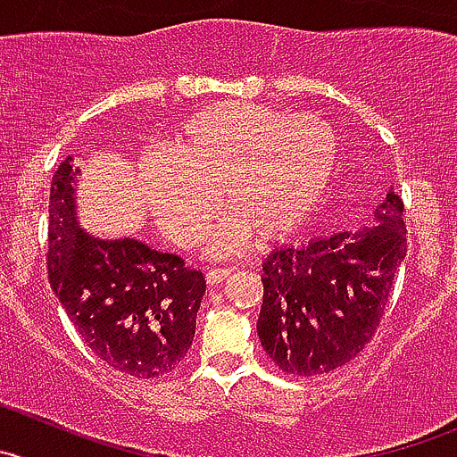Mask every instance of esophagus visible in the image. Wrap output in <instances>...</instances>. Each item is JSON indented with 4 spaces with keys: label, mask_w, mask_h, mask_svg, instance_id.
<instances>
[{
    "label": "esophagus",
    "mask_w": 457,
    "mask_h": 457,
    "mask_svg": "<svg viewBox=\"0 0 457 457\" xmlns=\"http://www.w3.org/2000/svg\"><path fill=\"white\" fill-rule=\"evenodd\" d=\"M231 267H212L206 271V282L208 285H220V282L226 280V276L231 273Z\"/></svg>",
    "instance_id": "esophagus-1"
}]
</instances>
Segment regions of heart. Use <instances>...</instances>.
Returning a JSON list of instances; mask_svg holds the SVG:
<instances>
[{
    "label": "heart",
    "mask_w": 457,
    "mask_h": 457,
    "mask_svg": "<svg viewBox=\"0 0 457 457\" xmlns=\"http://www.w3.org/2000/svg\"><path fill=\"white\" fill-rule=\"evenodd\" d=\"M337 166L334 132L312 116L255 103H217L184 120L168 152L138 163V193L159 231L190 246L206 236L212 258L240 251L255 233L289 236L310 220ZM220 195H216V190Z\"/></svg>",
    "instance_id": "obj_1"
}]
</instances>
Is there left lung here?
<instances>
[{"instance_id": "1", "label": "left lung", "mask_w": 457, "mask_h": 457, "mask_svg": "<svg viewBox=\"0 0 457 457\" xmlns=\"http://www.w3.org/2000/svg\"><path fill=\"white\" fill-rule=\"evenodd\" d=\"M377 224L271 251L262 264L258 337L282 372L325 375L366 347L406 258L403 204L393 188Z\"/></svg>"}]
</instances>
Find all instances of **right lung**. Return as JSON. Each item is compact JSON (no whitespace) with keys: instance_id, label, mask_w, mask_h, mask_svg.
I'll return each instance as SVG.
<instances>
[{"instance_id":"add662e5","label":"right lung","mask_w":457,"mask_h":457,"mask_svg":"<svg viewBox=\"0 0 457 457\" xmlns=\"http://www.w3.org/2000/svg\"><path fill=\"white\" fill-rule=\"evenodd\" d=\"M80 168L67 156L51 181L49 282L87 347L114 370L154 379L190 350L206 280L179 255L134 237H101L78 217Z\"/></svg>"}]
</instances>
